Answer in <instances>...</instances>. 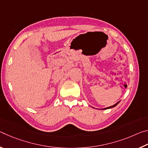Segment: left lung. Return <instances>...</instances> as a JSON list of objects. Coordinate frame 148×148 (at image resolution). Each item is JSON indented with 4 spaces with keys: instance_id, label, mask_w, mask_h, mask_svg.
<instances>
[{
    "instance_id": "1",
    "label": "left lung",
    "mask_w": 148,
    "mask_h": 148,
    "mask_svg": "<svg viewBox=\"0 0 148 148\" xmlns=\"http://www.w3.org/2000/svg\"><path fill=\"white\" fill-rule=\"evenodd\" d=\"M119 102H120V101H119V102H117V103H116V104H115L112 105V106H109V107L105 108H102V109H99V110H106V109H110V108H114V107H115V106H116L119 103ZM92 108H93V107H92Z\"/></svg>"
}]
</instances>
